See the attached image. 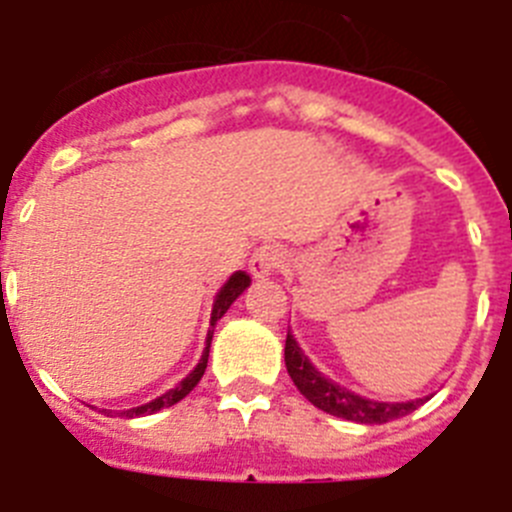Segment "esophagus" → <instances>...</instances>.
I'll return each instance as SVG.
<instances>
[{
  "label": "esophagus",
  "instance_id": "34e87169",
  "mask_svg": "<svg viewBox=\"0 0 512 512\" xmlns=\"http://www.w3.org/2000/svg\"><path fill=\"white\" fill-rule=\"evenodd\" d=\"M284 259H287V253H284L282 246H277V243H264V246L253 251L251 261H248V269H251L253 277L264 279L269 274H274L284 264Z\"/></svg>",
  "mask_w": 512,
  "mask_h": 512
}]
</instances>
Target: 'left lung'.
Returning <instances> with one entry per match:
<instances>
[{
	"label": "left lung",
	"instance_id": "obj_1",
	"mask_svg": "<svg viewBox=\"0 0 512 512\" xmlns=\"http://www.w3.org/2000/svg\"><path fill=\"white\" fill-rule=\"evenodd\" d=\"M284 364H287V372L292 377V382L297 384V390L307 397V400L320 408L323 413L336 415V418L354 420V423L364 425H382L390 423V420L402 418V415L413 413L423 405L425 400H408V402H377L366 400V397L354 395L348 392L341 384L330 382L328 377L315 369L310 364L302 348L297 346L295 336L287 330V343H284Z\"/></svg>",
	"mask_w": 512,
	"mask_h": 512
}]
</instances>
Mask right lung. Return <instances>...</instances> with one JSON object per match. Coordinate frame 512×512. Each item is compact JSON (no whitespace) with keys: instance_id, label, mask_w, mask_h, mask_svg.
<instances>
[{"instance_id":"right-lung-1","label":"right lung","mask_w":512,"mask_h":512,"mask_svg":"<svg viewBox=\"0 0 512 512\" xmlns=\"http://www.w3.org/2000/svg\"><path fill=\"white\" fill-rule=\"evenodd\" d=\"M248 284H251V277H248L246 271H235L233 277H230L228 282H225L223 287H220V292H217L215 302H212V315H210V325H212V328H215L217 320L223 318L225 312H228V307L233 305V302L243 295V289H246ZM212 328L207 330V346H205V351H202L200 364L194 366L192 372H189L187 377L182 379V382L176 384L174 390H169V392H166V395L156 397V400L146 402V405H140V408L122 410L120 415H125V418H140V415L158 413V410H161V408H171V405H176V402H179V400H184V397H187L189 392H192L194 387H197V382H200L202 374H205V369H207V356H210ZM104 413H107V410H104ZM107 415H110V413H107Z\"/></svg>"}]
</instances>
